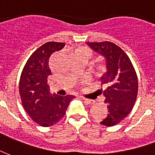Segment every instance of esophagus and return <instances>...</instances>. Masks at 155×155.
Returning <instances> with one entry per match:
<instances>
[{
    "label": "esophagus",
    "mask_w": 155,
    "mask_h": 155,
    "mask_svg": "<svg viewBox=\"0 0 155 155\" xmlns=\"http://www.w3.org/2000/svg\"><path fill=\"white\" fill-rule=\"evenodd\" d=\"M82 100L85 101L86 103L87 104H94L95 101L93 100H91V99H87V98H85V97H82Z\"/></svg>",
    "instance_id": "esophagus-1"
}]
</instances>
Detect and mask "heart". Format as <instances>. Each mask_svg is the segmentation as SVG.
I'll list each match as a JSON object with an SVG mask.
<instances>
[{
	"instance_id": "b5f03b06",
	"label": "heart",
	"mask_w": 155,
	"mask_h": 155,
	"mask_svg": "<svg viewBox=\"0 0 155 155\" xmlns=\"http://www.w3.org/2000/svg\"><path fill=\"white\" fill-rule=\"evenodd\" d=\"M78 52H81V53H84V54H87L88 56H90V51H89V49H87V48H79V49H78L77 50Z\"/></svg>"
}]
</instances>
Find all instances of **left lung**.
Instances as JSON below:
<instances>
[{
	"label": "left lung",
	"instance_id": "8db88e82",
	"mask_svg": "<svg viewBox=\"0 0 155 155\" xmlns=\"http://www.w3.org/2000/svg\"><path fill=\"white\" fill-rule=\"evenodd\" d=\"M87 45L105 58L106 71L101 77L108 109L101 124L112 126L120 122L131 111L138 93V79L131 61L119 46L108 41L87 42Z\"/></svg>",
	"mask_w": 155,
	"mask_h": 155
}]
</instances>
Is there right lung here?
I'll return each instance as SVG.
<instances>
[{
  "instance_id": "add662e5",
  "label": "right lung",
  "mask_w": 155,
  "mask_h": 155,
  "mask_svg": "<svg viewBox=\"0 0 155 155\" xmlns=\"http://www.w3.org/2000/svg\"><path fill=\"white\" fill-rule=\"evenodd\" d=\"M64 46V43H45L33 53L20 76L19 87L24 108L35 122L44 127L58 122L66 113L70 101L75 97L73 95L62 97L49 92V58Z\"/></svg>"
}]
</instances>
